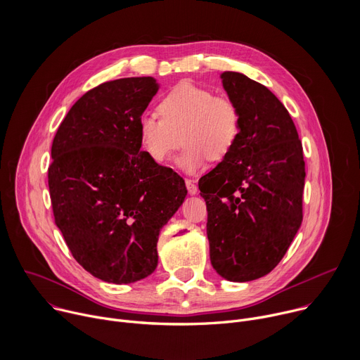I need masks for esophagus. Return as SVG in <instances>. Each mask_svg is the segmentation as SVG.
Wrapping results in <instances>:
<instances>
[{"mask_svg":"<svg viewBox=\"0 0 360 360\" xmlns=\"http://www.w3.org/2000/svg\"><path fill=\"white\" fill-rule=\"evenodd\" d=\"M185 184H186L188 192H189L191 195H195V193H198V186L195 185V182H193L192 179H186V181H185Z\"/></svg>","mask_w":360,"mask_h":360,"instance_id":"1","label":"esophagus"}]
</instances>
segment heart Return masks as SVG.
Returning a JSON list of instances; mask_svg holds the SVG:
<instances>
[{
	"label": "heart",
	"mask_w": 360,
	"mask_h": 360,
	"mask_svg": "<svg viewBox=\"0 0 360 360\" xmlns=\"http://www.w3.org/2000/svg\"><path fill=\"white\" fill-rule=\"evenodd\" d=\"M158 112L143 114L138 135L148 157L167 162L184 142L178 165L188 174L199 171L208 160L219 162L235 148L240 115L235 102L225 95L191 82H181L160 101Z\"/></svg>",
	"instance_id": "b5f03b06"
}]
</instances>
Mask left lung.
I'll use <instances>...</instances> for the list:
<instances>
[{"label":"left lung","instance_id":"8db88e82","mask_svg":"<svg viewBox=\"0 0 360 360\" xmlns=\"http://www.w3.org/2000/svg\"><path fill=\"white\" fill-rule=\"evenodd\" d=\"M221 78L240 131L229 155L199 179V191L214 269L249 282L281 262L300 228L303 149L288 110L265 85L232 71Z\"/></svg>","mask_w":360,"mask_h":360}]
</instances>
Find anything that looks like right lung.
Here are the masks:
<instances>
[{"label":"right lung","instance_id":"right-lung-1","mask_svg":"<svg viewBox=\"0 0 360 360\" xmlns=\"http://www.w3.org/2000/svg\"><path fill=\"white\" fill-rule=\"evenodd\" d=\"M158 88L152 77L92 88L68 111L51 148L56 225L75 261L108 283L155 271L160 232L188 192L176 172L141 150L138 121Z\"/></svg>","mask_w":360,"mask_h":360}]
</instances>
